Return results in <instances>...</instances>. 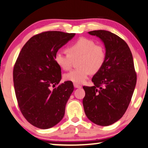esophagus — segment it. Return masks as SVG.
I'll return each mask as SVG.
<instances>
[{
    "label": "esophagus",
    "instance_id": "1",
    "mask_svg": "<svg viewBox=\"0 0 148 148\" xmlns=\"http://www.w3.org/2000/svg\"><path fill=\"white\" fill-rule=\"evenodd\" d=\"M74 88H81V86L80 85H79V84H74Z\"/></svg>",
    "mask_w": 148,
    "mask_h": 148
}]
</instances>
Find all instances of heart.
Instances as JSON below:
<instances>
[{"label": "heart", "mask_w": 148, "mask_h": 148, "mask_svg": "<svg viewBox=\"0 0 148 148\" xmlns=\"http://www.w3.org/2000/svg\"><path fill=\"white\" fill-rule=\"evenodd\" d=\"M68 54L58 51L55 55V62L62 70L71 67L72 60L79 58L77 62L78 68L64 75L65 80L75 84H82L89 75L96 73L103 67L106 58L103 45L96 44L92 39L80 37L68 47Z\"/></svg>", "instance_id": "obj_1"}]
</instances>
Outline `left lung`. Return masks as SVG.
Masks as SVG:
<instances>
[{"mask_svg": "<svg viewBox=\"0 0 148 148\" xmlns=\"http://www.w3.org/2000/svg\"><path fill=\"white\" fill-rule=\"evenodd\" d=\"M104 43L103 67L92 77L93 86H83L85 114L101 126L113 124L125 113L136 88L137 76L132 51L125 41L105 30L89 32Z\"/></svg>", "mask_w": 148, "mask_h": 148, "instance_id": "8db88e82", "label": "left lung"}]
</instances>
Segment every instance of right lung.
<instances>
[{"instance_id":"1","label":"right lung","mask_w":148,"mask_h":148,"mask_svg":"<svg viewBox=\"0 0 148 148\" xmlns=\"http://www.w3.org/2000/svg\"><path fill=\"white\" fill-rule=\"evenodd\" d=\"M75 34L53 31L34 35L23 47L14 64L13 82L18 107L27 121L37 128L52 127L64 117L74 86L66 81L54 88L62 79L61 68L54 59Z\"/></svg>"}]
</instances>
